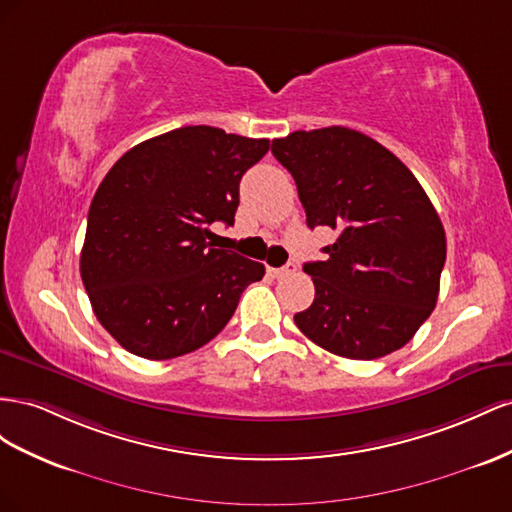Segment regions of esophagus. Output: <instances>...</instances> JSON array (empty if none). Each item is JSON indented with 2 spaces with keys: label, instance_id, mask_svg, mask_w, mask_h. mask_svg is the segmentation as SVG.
I'll use <instances>...</instances> for the list:
<instances>
[{
  "label": "esophagus",
  "instance_id": "1",
  "mask_svg": "<svg viewBox=\"0 0 512 512\" xmlns=\"http://www.w3.org/2000/svg\"><path fill=\"white\" fill-rule=\"evenodd\" d=\"M298 270V266L294 264V261H289L287 266L283 268H268V274L272 276V279H281V276H287V274H294Z\"/></svg>",
  "mask_w": 512,
  "mask_h": 512
}]
</instances>
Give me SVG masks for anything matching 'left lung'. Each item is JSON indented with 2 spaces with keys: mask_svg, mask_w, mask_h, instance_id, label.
<instances>
[{
  "mask_svg": "<svg viewBox=\"0 0 512 512\" xmlns=\"http://www.w3.org/2000/svg\"><path fill=\"white\" fill-rule=\"evenodd\" d=\"M294 175L306 225L339 231L326 261H309L315 300L296 326L352 360L397 352L440 294L446 233L425 188L382 143L345 126L272 141Z\"/></svg>",
  "mask_w": 512,
  "mask_h": 512,
  "instance_id": "1",
  "label": "left lung"
}]
</instances>
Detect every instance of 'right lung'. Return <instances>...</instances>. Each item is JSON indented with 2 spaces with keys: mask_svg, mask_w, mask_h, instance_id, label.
Listing matches in <instances>:
<instances>
[{
  "mask_svg": "<svg viewBox=\"0 0 512 512\" xmlns=\"http://www.w3.org/2000/svg\"><path fill=\"white\" fill-rule=\"evenodd\" d=\"M268 139L182 126L128 150L87 214L81 279L92 309L130 354L169 360L212 341L264 264L212 242L233 225L240 180Z\"/></svg>",
  "mask_w": 512,
  "mask_h": 512,
  "instance_id": "right-lung-1",
  "label": "right lung"
}]
</instances>
